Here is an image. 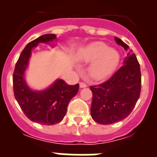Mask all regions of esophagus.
Instances as JSON below:
<instances>
[{
  "instance_id": "34e87169",
  "label": "esophagus",
  "mask_w": 157,
  "mask_h": 157,
  "mask_svg": "<svg viewBox=\"0 0 157 157\" xmlns=\"http://www.w3.org/2000/svg\"><path fill=\"white\" fill-rule=\"evenodd\" d=\"M79 87L80 88H85V87H86V84L84 82H80L79 83Z\"/></svg>"
}]
</instances>
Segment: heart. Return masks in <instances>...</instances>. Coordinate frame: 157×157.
Returning a JSON list of instances; mask_svg holds the SVG:
<instances>
[{
	"label": "heart",
	"instance_id": "obj_1",
	"mask_svg": "<svg viewBox=\"0 0 157 157\" xmlns=\"http://www.w3.org/2000/svg\"><path fill=\"white\" fill-rule=\"evenodd\" d=\"M76 59L80 63H90L89 75L93 79L102 81L110 77L120 63L119 52L110 48L102 41H94L82 47L76 53Z\"/></svg>",
	"mask_w": 157,
	"mask_h": 157
}]
</instances>
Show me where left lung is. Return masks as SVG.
I'll return each mask as SVG.
<instances>
[{"mask_svg":"<svg viewBox=\"0 0 157 157\" xmlns=\"http://www.w3.org/2000/svg\"><path fill=\"white\" fill-rule=\"evenodd\" d=\"M115 41L127 55L122 66L110 79L90 86L93 93L90 114L100 124H112L127 118L135 106L141 93V70L135 54L121 39Z\"/></svg>","mask_w":157,"mask_h":157,"instance_id":"left-lung-1","label":"left lung"}]
</instances>
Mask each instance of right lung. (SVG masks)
Listing matches in <instances>:
<instances>
[{
  "label": "right lung",
  "instance_id": "add662e5",
  "mask_svg": "<svg viewBox=\"0 0 157 157\" xmlns=\"http://www.w3.org/2000/svg\"><path fill=\"white\" fill-rule=\"evenodd\" d=\"M56 34H46L28 43L19 56L13 74L14 95L29 120L43 125H53L61 121L67 112L69 101L78 91L79 86L67 85L57 78L47 88L33 90L25 78L31 51L40 43L55 46Z\"/></svg>",
  "mask_w": 157,
  "mask_h": 157
}]
</instances>
